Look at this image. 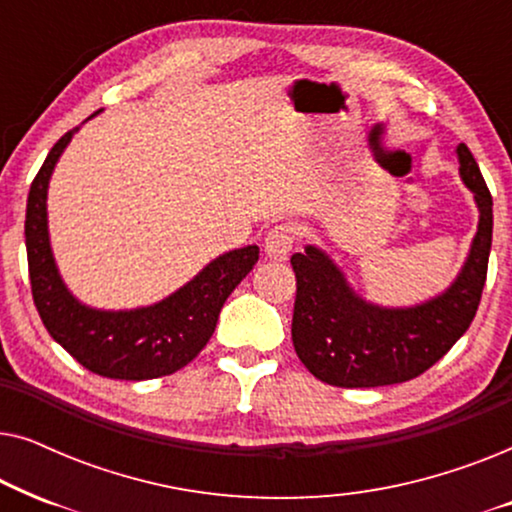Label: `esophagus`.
<instances>
[{
    "label": "esophagus",
    "instance_id": "34e87169",
    "mask_svg": "<svg viewBox=\"0 0 512 512\" xmlns=\"http://www.w3.org/2000/svg\"><path fill=\"white\" fill-rule=\"evenodd\" d=\"M293 244H296V228L289 226V223H282V226H275L265 235V256L272 258V261H286Z\"/></svg>",
    "mask_w": 512,
    "mask_h": 512
}]
</instances>
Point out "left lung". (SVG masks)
Returning <instances> with one entry per match:
<instances>
[{
	"label": "left lung",
	"mask_w": 512,
	"mask_h": 512,
	"mask_svg": "<svg viewBox=\"0 0 512 512\" xmlns=\"http://www.w3.org/2000/svg\"><path fill=\"white\" fill-rule=\"evenodd\" d=\"M459 177L478 207L466 261L450 286L422 303L389 307L366 300L338 263L305 244L293 254L296 307L291 338L298 359L333 387H384L422 375L450 352L478 312L492 249V195L466 144L457 146Z\"/></svg>",
	"instance_id": "8db88e82"
}]
</instances>
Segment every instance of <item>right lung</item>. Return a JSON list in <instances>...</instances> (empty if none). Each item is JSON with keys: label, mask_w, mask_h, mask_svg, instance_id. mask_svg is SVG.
I'll return each instance as SVG.
<instances>
[{"label": "right lung", "mask_w": 512, "mask_h": 512, "mask_svg": "<svg viewBox=\"0 0 512 512\" xmlns=\"http://www.w3.org/2000/svg\"><path fill=\"white\" fill-rule=\"evenodd\" d=\"M79 130L81 125L53 146L27 195L25 247L34 305L51 338L90 373L135 382L172 375L212 338L223 303L258 263V247L249 244L216 256L158 303L132 310L86 305L62 279L48 233V184Z\"/></svg>", "instance_id": "obj_1"}]
</instances>
